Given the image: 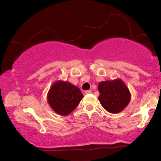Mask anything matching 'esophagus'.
I'll return each instance as SVG.
<instances>
[{
	"label": "esophagus",
	"mask_w": 161,
	"mask_h": 161,
	"mask_svg": "<svg viewBox=\"0 0 161 161\" xmlns=\"http://www.w3.org/2000/svg\"><path fill=\"white\" fill-rule=\"evenodd\" d=\"M91 93H92V91H90V90H88V91L85 92V94H86V95H89V94Z\"/></svg>",
	"instance_id": "esophagus-1"
}]
</instances>
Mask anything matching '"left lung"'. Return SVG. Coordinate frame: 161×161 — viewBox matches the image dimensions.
Returning a JSON list of instances; mask_svg holds the SVG:
<instances>
[{"mask_svg": "<svg viewBox=\"0 0 161 161\" xmlns=\"http://www.w3.org/2000/svg\"><path fill=\"white\" fill-rule=\"evenodd\" d=\"M97 88L100 92V103L109 113L118 114L130 102V92L120 79L103 81L99 83Z\"/></svg>", "mask_w": 161, "mask_h": 161, "instance_id": "left-lung-1", "label": "left lung"}]
</instances>
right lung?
<instances>
[{
  "label": "right lung",
  "mask_w": 161,
  "mask_h": 161,
  "mask_svg": "<svg viewBox=\"0 0 161 161\" xmlns=\"http://www.w3.org/2000/svg\"><path fill=\"white\" fill-rule=\"evenodd\" d=\"M82 97V93L78 87L62 80L53 83L47 95L50 107L62 116H67L73 112Z\"/></svg>",
  "instance_id": "1"
}]
</instances>
